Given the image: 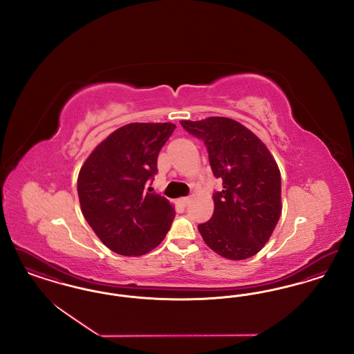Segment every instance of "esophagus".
<instances>
[{"mask_svg": "<svg viewBox=\"0 0 354 354\" xmlns=\"http://www.w3.org/2000/svg\"><path fill=\"white\" fill-rule=\"evenodd\" d=\"M188 202H189V199H188V198H180V199H179V203H180L182 205H187Z\"/></svg>", "mask_w": 354, "mask_h": 354, "instance_id": "obj_1", "label": "esophagus"}]
</instances>
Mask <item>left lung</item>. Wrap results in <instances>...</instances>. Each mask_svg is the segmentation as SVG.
<instances>
[{"instance_id":"obj_1","label":"left lung","mask_w":354,"mask_h":354,"mask_svg":"<svg viewBox=\"0 0 354 354\" xmlns=\"http://www.w3.org/2000/svg\"><path fill=\"white\" fill-rule=\"evenodd\" d=\"M202 139L212 172L223 180L214 215L198 225L204 243L224 259L244 260L264 248L281 215L280 169L267 146L224 117L180 120Z\"/></svg>"}]
</instances>
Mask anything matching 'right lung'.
Here are the masks:
<instances>
[{
	"label": "right lung",
	"mask_w": 354,
	"mask_h": 354,
	"mask_svg": "<svg viewBox=\"0 0 354 354\" xmlns=\"http://www.w3.org/2000/svg\"><path fill=\"white\" fill-rule=\"evenodd\" d=\"M176 126L129 123L109 135L80 169L77 189L84 219L102 243L122 256L156 248L175 218L174 205L145 191L158 153Z\"/></svg>",
	"instance_id": "obj_1"
}]
</instances>
